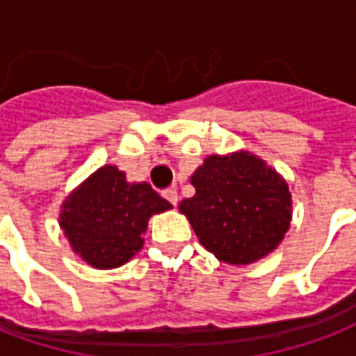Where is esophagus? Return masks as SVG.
<instances>
[{
  "label": "esophagus",
  "mask_w": 356,
  "mask_h": 356,
  "mask_svg": "<svg viewBox=\"0 0 356 356\" xmlns=\"http://www.w3.org/2000/svg\"><path fill=\"white\" fill-rule=\"evenodd\" d=\"M163 195H165V199H167L168 203L175 204V207H176V203H178V191H176V189H172V188L167 189V191H165Z\"/></svg>",
  "instance_id": "34e87169"
}]
</instances>
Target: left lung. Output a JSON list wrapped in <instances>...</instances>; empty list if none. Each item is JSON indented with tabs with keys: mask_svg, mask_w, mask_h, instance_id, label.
Listing matches in <instances>:
<instances>
[{
	"mask_svg": "<svg viewBox=\"0 0 356 356\" xmlns=\"http://www.w3.org/2000/svg\"><path fill=\"white\" fill-rule=\"evenodd\" d=\"M189 181L195 195L178 209L218 260L248 266L281 245L292 222V195L286 180L258 155H209Z\"/></svg>",
	"mask_w": 356,
	"mask_h": 356,
	"instance_id": "8db88e82",
	"label": "left lung"
}]
</instances>
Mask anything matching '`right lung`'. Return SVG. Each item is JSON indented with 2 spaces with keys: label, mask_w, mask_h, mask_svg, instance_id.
I'll return each mask as SVG.
<instances>
[{
  "label": "right lung",
  "mask_w": 356,
  "mask_h": 356,
  "mask_svg": "<svg viewBox=\"0 0 356 356\" xmlns=\"http://www.w3.org/2000/svg\"><path fill=\"white\" fill-rule=\"evenodd\" d=\"M172 209L146 181H127L115 165L83 180L60 207V224L75 256L95 269H115L136 256L153 214Z\"/></svg>",
  "instance_id": "right-lung-1"
}]
</instances>
